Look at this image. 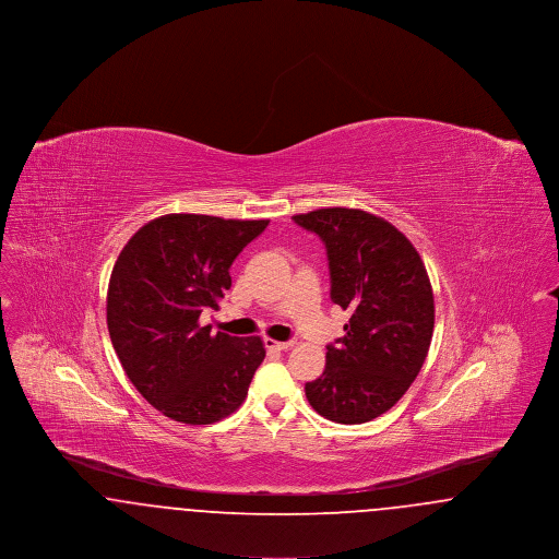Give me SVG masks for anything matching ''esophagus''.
<instances>
[{
  "mask_svg": "<svg viewBox=\"0 0 559 559\" xmlns=\"http://www.w3.org/2000/svg\"><path fill=\"white\" fill-rule=\"evenodd\" d=\"M292 346V342H274V340H266V347H270V349H278V352H285V349H289Z\"/></svg>",
  "mask_w": 559,
  "mask_h": 559,
  "instance_id": "1",
  "label": "esophagus"
}]
</instances>
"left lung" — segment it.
<instances>
[{"instance_id":"left-lung-1","label":"left lung","mask_w":559,"mask_h":559,"mask_svg":"<svg viewBox=\"0 0 559 559\" xmlns=\"http://www.w3.org/2000/svg\"><path fill=\"white\" fill-rule=\"evenodd\" d=\"M326 247L331 299L352 310L346 335L326 346L312 408L335 424H367L411 388L433 333V292L413 242L379 215L329 207L293 215Z\"/></svg>"}]
</instances>
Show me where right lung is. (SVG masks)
<instances>
[{"instance_id":"right-lung-1","label":"right lung","mask_w":559,"mask_h":559,"mask_svg":"<svg viewBox=\"0 0 559 559\" xmlns=\"http://www.w3.org/2000/svg\"><path fill=\"white\" fill-rule=\"evenodd\" d=\"M267 219L167 213L121 249L107 293L108 335L133 388L165 417L210 426L233 415L266 349L203 326L230 289V266Z\"/></svg>"}]
</instances>
